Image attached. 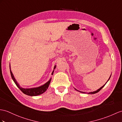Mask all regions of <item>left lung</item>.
<instances>
[{
	"label": "left lung",
	"mask_w": 122,
	"mask_h": 122,
	"mask_svg": "<svg viewBox=\"0 0 122 122\" xmlns=\"http://www.w3.org/2000/svg\"><path fill=\"white\" fill-rule=\"evenodd\" d=\"M111 76H110V78H109V80L110 79V77H111ZM107 81V82H108ZM106 84H105V85H103L102 86V87H101L100 88H99L98 89V90H97V91H95V92H90V93H88V94H95V93H98V92L99 91H100L101 90H102V89L104 87V86H105V85H106ZM77 91H78V90H77ZM80 92V91H79ZM81 92V93H84V92Z\"/></svg>",
	"instance_id": "left-lung-1"
}]
</instances>
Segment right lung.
I'll return each mask as SVG.
<instances>
[{
    "mask_svg": "<svg viewBox=\"0 0 122 122\" xmlns=\"http://www.w3.org/2000/svg\"><path fill=\"white\" fill-rule=\"evenodd\" d=\"M55 68H56V66L55 65L54 69H55ZM10 69L11 76L12 78V80H13V81L14 82V83H15V84L18 87V88L20 89V90L24 94L30 96H35L39 95L40 94H43L44 92H45L46 91V90L47 89V88H48L50 84V82H51V79H50L48 82H47L46 84L41 86L38 87H35V88H24L20 87V85L17 83L15 79L14 78L13 73L12 72L10 69ZM53 72H54V71H53V72L52 73V75H53Z\"/></svg>",
    "mask_w": 122,
    "mask_h": 122,
    "instance_id": "1",
    "label": "right lung"
}]
</instances>
